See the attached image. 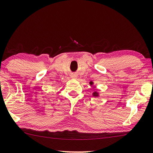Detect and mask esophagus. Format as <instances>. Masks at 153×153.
<instances>
[{
    "mask_svg": "<svg viewBox=\"0 0 153 153\" xmlns=\"http://www.w3.org/2000/svg\"><path fill=\"white\" fill-rule=\"evenodd\" d=\"M72 77L74 78V79H76V75H73V76H72Z\"/></svg>",
    "mask_w": 153,
    "mask_h": 153,
    "instance_id": "esophagus-1",
    "label": "esophagus"
}]
</instances>
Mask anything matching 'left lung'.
Instances as JSON below:
<instances>
[{"label":"left lung","instance_id":"left-lung-1","mask_svg":"<svg viewBox=\"0 0 153 153\" xmlns=\"http://www.w3.org/2000/svg\"><path fill=\"white\" fill-rule=\"evenodd\" d=\"M91 83H92V82H91ZM93 96H94V97H97V96H98V93H96V92H94V93H93Z\"/></svg>","mask_w":153,"mask_h":153}]
</instances>
